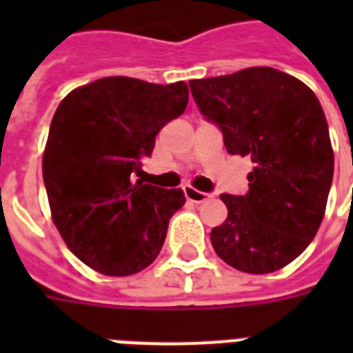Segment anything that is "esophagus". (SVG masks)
Listing matches in <instances>:
<instances>
[{
	"mask_svg": "<svg viewBox=\"0 0 353 353\" xmlns=\"http://www.w3.org/2000/svg\"><path fill=\"white\" fill-rule=\"evenodd\" d=\"M185 198L192 203H203L207 199H210V194L201 192V190H196L194 187H185Z\"/></svg>",
	"mask_w": 353,
	"mask_h": 353,
	"instance_id": "1",
	"label": "esophagus"
}]
</instances>
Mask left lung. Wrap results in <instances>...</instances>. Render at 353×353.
<instances>
[{"label": "left lung", "mask_w": 353, "mask_h": 353, "mask_svg": "<svg viewBox=\"0 0 353 353\" xmlns=\"http://www.w3.org/2000/svg\"><path fill=\"white\" fill-rule=\"evenodd\" d=\"M201 113L229 154L249 155L245 196L221 194L229 214L210 232L216 254L238 271L273 273L315 238L334 177L323 106L310 88L273 68L190 80Z\"/></svg>", "instance_id": "1"}]
</instances>
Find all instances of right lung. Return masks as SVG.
I'll list each match as a JSON object with an SVG mask.
<instances>
[{
    "label": "right lung",
    "mask_w": 353,
    "mask_h": 353,
    "mask_svg": "<svg viewBox=\"0 0 353 353\" xmlns=\"http://www.w3.org/2000/svg\"><path fill=\"white\" fill-rule=\"evenodd\" d=\"M187 104L185 82L106 77L73 90L57 108L41 161L47 199L69 251L91 269L128 276L159 254L185 194L132 176L143 172L161 128Z\"/></svg>",
    "instance_id": "right-lung-1"
}]
</instances>
